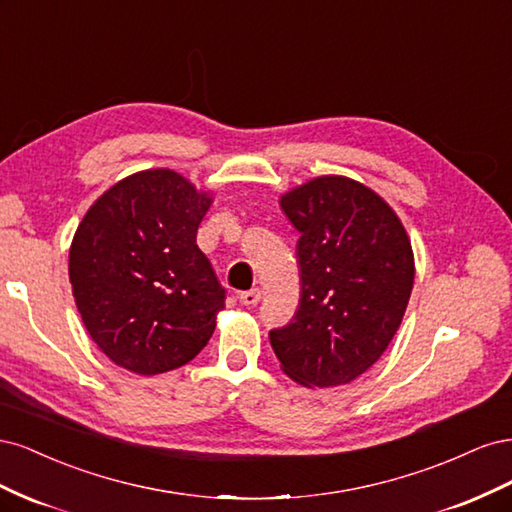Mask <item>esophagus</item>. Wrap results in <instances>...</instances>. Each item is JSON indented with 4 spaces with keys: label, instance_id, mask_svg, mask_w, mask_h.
Wrapping results in <instances>:
<instances>
[{
    "label": "esophagus",
    "instance_id": "obj_1",
    "mask_svg": "<svg viewBox=\"0 0 512 512\" xmlns=\"http://www.w3.org/2000/svg\"><path fill=\"white\" fill-rule=\"evenodd\" d=\"M239 301L243 305H256L260 301V290L258 288H252V290H245L239 294Z\"/></svg>",
    "mask_w": 512,
    "mask_h": 512
}]
</instances>
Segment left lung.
<instances>
[{"label": "left lung", "mask_w": 512, "mask_h": 512, "mask_svg": "<svg viewBox=\"0 0 512 512\" xmlns=\"http://www.w3.org/2000/svg\"><path fill=\"white\" fill-rule=\"evenodd\" d=\"M299 230L301 301L269 331L286 374L303 386L359 378L389 348L414 284L412 245L395 211L363 183L327 175L284 194Z\"/></svg>", "instance_id": "8db88e82"}]
</instances>
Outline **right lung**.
I'll return each mask as SVG.
<instances>
[{"label": "right lung", "mask_w": 512, "mask_h": 512, "mask_svg": "<svg viewBox=\"0 0 512 512\" xmlns=\"http://www.w3.org/2000/svg\"><path fill=\"white\" fill-rule=\"evenodd\" d=\"M211 196L153 168L106 190L76 228L70 284L85 329L115 365L156 376L192 361L226 290L196 245Z\"/></svg>", "instance_id": "obj_1"}]
</instances>
